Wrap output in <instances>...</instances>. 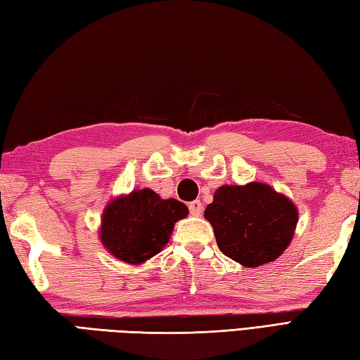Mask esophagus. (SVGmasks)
I'll list each match as a JSON object with an SVG mask.
<instances>
[{"label": "esophagus", "instance_id": "esophagus-1", "mask_svg": "<svg viewBox=\"0 0 360 360\" xmlns=\"http://www.w3.org/2000/svg\"><path fill=\"white\" fill-rule=\"evenodd\" d=\"M188 208H189V213H191L193 216H200L202 214V210H203V205H202L200 200H194V202L189 203Z\"/></svg>", "mask_w": 360, "mask_h": 360}]
</instances>
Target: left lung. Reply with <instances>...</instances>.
<instances>
[{
  "label": "left lung",
  "instance_id": "8db88e82",
  "mask_svg": "<svg viewBox=\"0 0 360 360\" xmlns=\"http://www.w3.org/2000/svg\"><path fill=\"white\" fill-rule=\"evenodd\" d=\"M224 255L248 268L276 260L293 238L297 210L263 183L221 186L205 210Z\"/></svg>",
  "mask_w": 360,
  "mask_h": 360
}]
</instances>
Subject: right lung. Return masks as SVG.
Instances as JSON below:
<instances>
[{
    "label": "right lung",
    "mask_w": 360,
    "mask_h": 360,
    "mask_svg": "<svg viewBox=\"0 0 360 360\" xmlns=\"http://www.w3.org/2000/svg\"><path fill=\"white\" fill-rule=\"evenodd\" d=\"M186 214L185 203L162 200L152 189H139L106 207L100 238L119 260L138 264L166 246L174 224Z\"/></svg>",
    "instance_id": "right-lung-1"
}]
</instances>
